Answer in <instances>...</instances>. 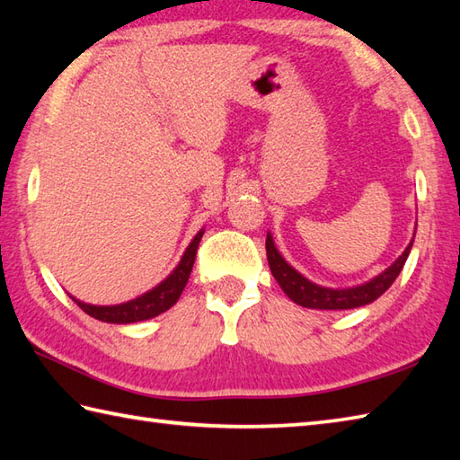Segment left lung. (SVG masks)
Returning a JSON list of instances; mask_svg holds the SVG:
<instances>
[{
	"label": "left lung",
	"instance_id": "8db88e82",
	"mask_svg": "<svg viewBox=\"0 0 460 460\" xmlns=\"http://www.w3.org/2000/svg\"><path fill=\"white\" fill-rule=\"evenodd\" d=\"M413 247V241L409 243L403 255L399 257L392 267L385 269L381 275L371 279L366 285H359L354 288H326L318 287L314 282H310L292 269L288 262L280 257V252L275 247V241L270 235H267V259L272 277L277 279L280 288L287 292L290 300H295L296 305L305 308H316V310H348L366 306L369 302L377 300L384 292L394 285V280L402 272L405 261L409 257V251Z\"/></svg>",
	"mask_w": 460,
	"mask_h": 460
}]
</instances>
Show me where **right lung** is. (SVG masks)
Segmentation results:
<instances>
[{"mask_svg": "<svg viewBox=\"0 0 460 460\" xmlns=\"http://www.w3.org/2000/svg\"><path fill=\"white\" fill-rule=\"evenodd\" d=\"M201 235H203V231H199L198 235L193 237L188 251L183 252L180 265L175 267L172 275L164 282H160L158 287L152 288L150 292H146V295H142L138 298L124 302V305H116V306H93V305H84V302L76 300L73 296L71 298L89 316H93L96 320H102V322H111V324H130V322H140V320H148V318L158 316V314H162V312L172 308L175 302H178L185 285H188V279L191 275L195 252H198Z\"/></svg>", "mask_w": 460, "mask_h": 460, "instance_id": "right-lung-1", "label": "right lung"}]
</instances>
